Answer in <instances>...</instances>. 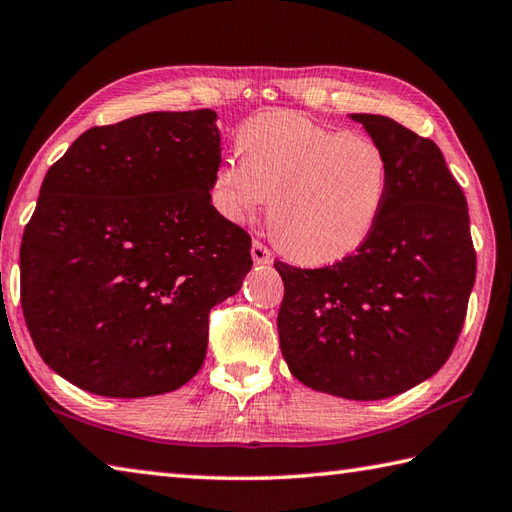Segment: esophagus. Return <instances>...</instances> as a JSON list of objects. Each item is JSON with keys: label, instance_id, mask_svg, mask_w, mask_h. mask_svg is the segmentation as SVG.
Instances as JSON below:
<instances>
[{"label": "esophagus", "instance_id": "esophagus-1", "mask_svg": "<svg viewBox=\"0 0 512 512\" xmlns=\"http://www.w3.org/2000/svg\"><path fill=\"white\" fill-rule=\"evenodd\" d=\"M250 255H253L255 264H273V253L262 244V241H253V246H250Z\"/></svg>", "mask_w": 512, "mask_h": 512}]
</instances>
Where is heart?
<instances>
[{
	"mask_svg": "<svg viewBox=\"0 0 512 512\" xmlns=\"http://www.w3.org/2000/svg\"><path fill=\"white\" fill-rule=\"evenodd\" d=\"M239 150L212 176L217 212L244 224L273 197L275 237L304 264H333L356 253L383 217L392 161L371 138L271 111L241 127Z\"/></svg>",
	"mask_w": 512,
	"mask_h": 512,
	"instance_id": "b5f03b06",
	"label": "heart"
}]
</instances>
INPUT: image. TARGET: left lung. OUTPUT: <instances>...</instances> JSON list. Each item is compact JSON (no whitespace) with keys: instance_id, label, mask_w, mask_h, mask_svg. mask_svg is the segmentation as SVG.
<instances>
[{"instance_id":"obj_1","label":"left lung","mask_w":512,"mask_h":512,"mask_svg":"<svg viewBox=\"0 0 512 512\" xmlns=\"http://www.w3.org/2000/svg\"><path fill=\"white\" fill-rule=\"evenodd\" d=\"M392 161L383 217L356 253L324 268L275 262L280 347L306 387L349 401L403 394L457 345L475 286L468 203L430 138L351 114Z\"/></svg>"}]
</instances>
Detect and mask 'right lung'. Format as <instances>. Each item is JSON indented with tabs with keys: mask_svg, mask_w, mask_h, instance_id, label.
Returning a JSON list of instances; mask_svg holds the SVG:
<instances>
[{
	"mask_svg": "<svg viewBox=\"0 0 512 512\" xmlns=\"http://www.w3.org/2000/svg\"><path fill=\"white\" fill-rule=\"evenodd\" d=\"M212 109L91 127L46 172L20 248L22 311L55 374L85 392H174L208 349L210 309L253 266L210 203Z\"/></svg>",
	"mask_w": 512,
	"mask_h": 512,
	"instance_id": "1",
	"label": "right lung"
}]
</instances>
